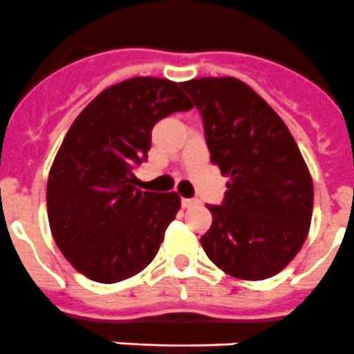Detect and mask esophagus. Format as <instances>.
<instances>
[{"label":"esophagus","mask_w":354,"mask_h":354,"mask_svg":"<svg viewBox=\"0 0 354 354\" xmlns=\"http://www.w3.org/2000/svg\"><path fill=\"white\" fill-rule=\"evenodd\" d=\"M196 203H198V201L191 200V198H182V207H183V209H191V207H194Z\"/></svg>","instance_id":"esophagus-1"}]
</instances>
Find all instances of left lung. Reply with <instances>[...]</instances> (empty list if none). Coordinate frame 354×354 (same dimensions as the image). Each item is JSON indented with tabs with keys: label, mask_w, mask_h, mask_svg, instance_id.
<instances>
[{
	"label": "left lung",
	"mask_w": 354,
	"mask_h": 354,
	"mask_svg": "<svg viewBox=\"0 0 354 354\" xmlns=\"http://www.w3.org/2000/svg\"><path fill=\"white\" fill-rule=\"evenodd\" d=\"M203 118L210 160L230 182L221 205H207L212 225L201 246L218 268L263 281L304 245L313 182L292 133L250 86L234 77L182 82Z\"/></svg>",
	"instance_id": "1"
}]
</instances>
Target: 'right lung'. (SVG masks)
<instances>
[{
  "label": "right lung",
  "instance_id": "add662e5",
  "mask_svg": "<svg viewBox=\"0 0 354 354\" xmlns=\"http://www.w3.org/2000/svg\"><path fill=\"white\" fill-rule=\"evenodd\" d=\"M191 108L176 82L135 77L97 95L71 124L50 169L46 207L77 272L111 284L154 259L180 196L136 189L133 169L147 160L154 124Z\"/></svg>",
  "mask_w": 354,
  "mask_h": 354
}]
</instances>
